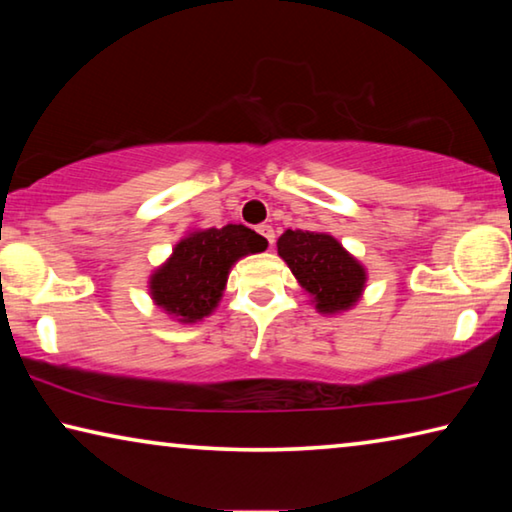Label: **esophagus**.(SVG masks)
I'll return each mask as SVG.
<instances>
[{
    "mask_svg": "<svg viewBox=\"0 0 512 512\" xmlns=\"http://www.w3.org/2000/svg\"><path fill=\"white\" fill-rule=\"evenodd\" d=\"M257 232H259V235H262V237L266 239V244L273 248V244H275V230L271 228V225H259Z\"/></svg>",
    "mask_w": 512,
    "mask_h": 512,
    "instance_id": "1",
    "label": "esophagus"
}]
</instances>
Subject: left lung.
Instances as JSON below:
<instances>
[{"mask_svg":"<svg viewBox=\"0 0 512 512\" xmlns=\"http://www.w3.org/2000/svg\"><path fill=\"white\" fill-rule=\"evenodd\" d=\"M277 255L287 262L318 314L350 311L366 291V266L329 232L284 230L277 239Z\"/></svg>","mask_w":512,"mask_h":512,"instance_id":"obj_1","label":"left lung"}]
</instances>
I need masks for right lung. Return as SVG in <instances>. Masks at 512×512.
<instances>
[{"label":"right lung","mask_w":512,"mask_h":512,"mask_svg":"<svg viewBox=\"0 0 512 512\" xmlns=\"http://www.w3.org/2000/svg\"><path fill=\"white\" fill-rule=\"evenodd\" d=\"M266 239L246 225L187 230L149 275V296L171 320L194 325L214 314L239 259L264 253Z\"/></svg>","instance_id":"1"}]
</instances>
